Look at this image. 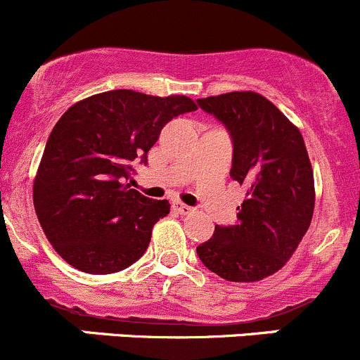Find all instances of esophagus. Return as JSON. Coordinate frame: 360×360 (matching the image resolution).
Returning a JSON list of instances; mask_svg holds the SVG:
<instances>
[{
    "instance_id": "esophagus-1",
    "label": "esophagus",
    "mask_w": 360,
    "mask_h": 360,
    "mask_svg": "<svg viewBox=\"0 0 360 360\" xmlns=\"http://www.w3.org/2000/svg\"><path fill=\"white\" fill-rule=\"evenodd\" d=\"M173 210H175L176 213H180V215H187V213L192 212L191 206L184 205V202H181V201H175V202H173Z\"/></svg>"
}]
</instances>
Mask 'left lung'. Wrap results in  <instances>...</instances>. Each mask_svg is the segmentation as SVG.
Masks as SVG:
<instances>
[{
  "label": "left lung",
  "mask_w": 360,
  "mask_h": 360,
  "mask_svg": "<svg viewBox=\"0 0 360 360\" xmlns=\"http://www.w3.org/2000/svg\"><path fill=\"white\" fill-rule=\"evenodd\" d=\"M198 103L229 129L231 179L247 187L236 226H215L198 255L227 282H259L287 264L311 224L315 181L304 140L259 92H226Z\"/></svg>",
  "instance_id": "1"
}]
</instances>
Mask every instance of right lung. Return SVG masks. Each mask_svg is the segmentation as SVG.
I'll return each mask as SVG.
<instances>
[{"label": "right lung", "mask_w": 360, "mask_h": 360, "mask_svg": "<svg viewBox=\"0 0 360 360\" xmlns=\"http://www.w3.org/2000/svg\"><path fill=\"white\" fill-rule=\"evenodd\" d=\"M198 105L187 96H150L117 89L89 96L63 113L52 129L33 181L38 222L54 250L73 268L108 275L136 262L152 227L169 213L131 188L133 162L161 129Z\"/></svg>", "instance_id": "obj_1"}]
</instances>
